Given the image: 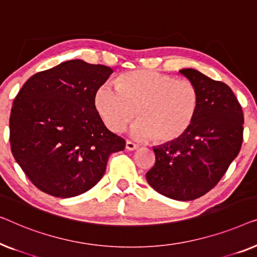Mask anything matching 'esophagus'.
<instances>
[{"label": "esophagus", "mask_w": 257, "mask_h": 257, "mask_svg": "<svg viewBox=\"0 0 257 257\" xmlns=\"http://www.w3.org/2000/svg\"><path fill=\"white\" fill-rule=\"evenodd\" d=\"M137 148H139V144H135L132 141L127 140V142H125V149L127 150H136Z\"/></svg>", "instance_id": "34e87169"}]
</instances>
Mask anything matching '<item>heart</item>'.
<instances>
[{
  "label": "heart",
  "instance_id": "1",
  "mask_svg": "<svg viewBox=\"0 0 257 257\" xmlns=\"http://www.w3.org/2000/svg\"><path fill=\"white\" fill-rule=\"evenodd\" d=\"M199 91L185 79L150 70L127 72L115 80V88L102 85L94 103L103 123L120 133L137 115L133 135L157 143L179 140L192 127L199 109Z\"/></svg>",
  "mask_w": 257,
  "mask_h": 257
}]
</instances>
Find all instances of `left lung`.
Segmentation results:
<instances>
[{
    "label": "left lung",
    "instance_id": "8db88e82",
    "mask_svg": "<svg viewBox=\"0 0 257 257\" xmlns=\"http://www.w3.org/2000/svg\"><path fill=\"white\" fill-rule=\"evenodd\" d=\"M180 73L197 86L199 109L179 140L154 148L156 162L147 172L149 185L175 200L197 199L220 182L240 153L243 113L232 89L193 68Z\"/></svg>",
    "mask_w": 257,
    "mask_h": 257
}]
</instances>
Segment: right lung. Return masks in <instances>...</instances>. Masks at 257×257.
<instances>
[{
  "instance_id": "obj_1",
  "label": "right lung",
  "mask_w": 257,
  "mask_h": 257,
  "mask_svg": "<svg viewBox=\"0 0 257 257\" xmlns=\"http://www.w3.org/2000/svg\"><path fill=\"white\" fill-rule=\"evenodd\" d=\"M111 72L74 59L38 72L22 86L10 113V147L36 187L71 198L95 186L110 154L125 141L97 113L94 96Z\"/></svg>"
}]
</instances>
